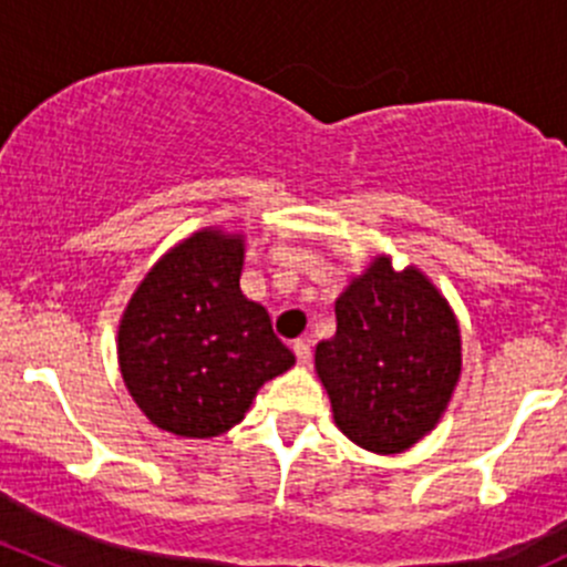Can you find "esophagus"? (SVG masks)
Instances as JSON below:
<instances>
[{"instance_id": "1", "label": "esophagus", "mask_w": 567, "mask_h": 567, "mask_svg": "<svg viewBox=\"0 0 567 567\" xmlns=\"http://www.w3.org/2000/svg\"><path fill=\"white\" fill-rule=\"evenodd\" d=\"M293 353H296V362H299L301 368H307V364H310L312 351H310V346H307L305 340H296L293 342Z\"/></svg>"}]
</instances>
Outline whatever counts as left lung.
<instances>
[{"instance_id": "8db88e82", "label": "left lung", "mask_w": 567, "mask_h": 567, "mask_svg": "<svg viewBox=\"0 0 567 567\" xmlns=\"http://www.w3.org/2000/svg\"><path fill=\"white\" fill-rule=\"evenodd\" d=\"M337 331L316 370L334 422L370 453H403L436 427L461 375V331L447 299L386 255L334 301Z\"/></svg>"}]
</instances>
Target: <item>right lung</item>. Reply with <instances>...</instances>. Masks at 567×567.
Listing matches in <instances>:
<instances>
[{
    "mask_svg": "<svg viewBox=\"0 0 567 567\" xmlns=\"http://www.w3.org/2000/svg\"><path fill=\"white\" fill-rule=\"evenodd\" d=\"M241 268L244 236L199 230L147 271L125 307L120 373L162 431L219 436L266 381L293 368L266 307L241 293Z\"/></svg>",
    "mask_w": 567,
    "mask_h": 567,
    "instance_id": "1",
    "label": "right lung"
}]
</instances>
